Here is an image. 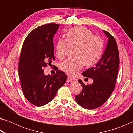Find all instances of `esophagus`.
Here are the masks:
<instances>
[{
	"label": "esophagus",
	"mask_w": 133,
	"mask_h": 133,
	"mask_svg": "<svg viewBox=\"0 0 133 133\" xmlns=\"http://www.w3.org/2000/svg\"><path fill=\"white\" fill-rule=\"evenodd\" d=\"M73 80H74V79H73V78L70 77V76H68V77H67V82H71Z\"/></svg>",
	"instance_id": "34e87169"
}]
</instances>
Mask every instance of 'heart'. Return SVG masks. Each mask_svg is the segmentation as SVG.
I'll return each instance as SVG.
<instances>
[{
    "mask_svg": "<svg viewBox=\"0 0 133 133\" xmlns=\"http://www.w3.org/2000/svg\"><path fill=\"white\" fill-rule=\"evenodd\" d=\"M67 43L76 46L75 58H68L60 64V69L70 76H75L83 66L91 67L97 63L102 58L104 42L100 37L84 27H75L67 31L66 40L60 39L55 46V53L59 58L65 55Z\"/></svg>",
    "mask_w": 133,
    "mask_h": 133,
    "instance_id": "1",
    "label": "heart"
}]
</instances>
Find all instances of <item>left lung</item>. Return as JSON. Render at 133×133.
Wrapping results in <instances>:
<instances>
[{
	"instance_id": "1",
	"label": "left lung",
	"mask_w": 133,
	"mask_h": 133,
	"mask_svg": "<svg viewBox=\"0 0 133 133\" xmlns=\"http://www.w3.org/2000/svg\"><path fill=\"white\" fill-rule=\"evenodd\" d=\"M103 32L108 37V42L102 58L95 66L83 72L85 78H92L93 83L85 85L82 80H78L83 89L75 97L76 101L86 109H96L106 102L114 90L120 64L117 44L110 33L105 30Z\"/></svg>"
}]
</instances>
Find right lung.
Returning <instances> with one entry per match:
<instances>
[{"instance_id":"add662e5","label":"right lung","mask_w":133,"mask_h":133,"mask_svg":"<svg viewBox=\"0 0 133 133\" xmlns=\"http://www.w3.org/2000/svg\"><path fill=\"white\" fill-rule=\"evenodd\" d=\"M59 26L49 23L35 29L22 48L18 67L22 89L27 100L36 106L51 102L67 80L66 74L58 70L53 75L43 73L55 60L53 39Z\"/></svg>"}]
</instances>
